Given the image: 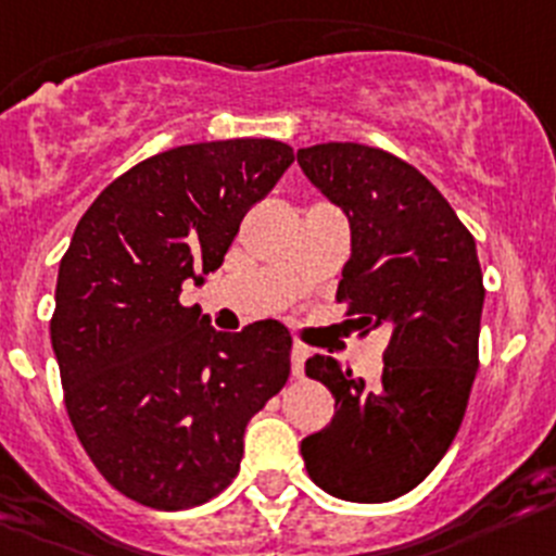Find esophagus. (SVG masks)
Instances as JSON below:
<instances>
[{
  "instance_id": "34e87169",
  "label": "esophagus",
  "mask_w": 556,
  "mask_h": 556,
  "mask_svg": "<svg viewBox=\"0 0 556 556\" xmlns=\"http://www.w3.org/2000/svg\"><path fill=\"white\" fill-rule=\"evenodd\" d=\"M305 358H308V348H305V344H294L292 348V375L294 378H303Z\"/></svg>"
}]
</instances>
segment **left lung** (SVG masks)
<instances>
[{
	"label": "left lung",
	"instance_id": "obj_1",
	"mask_svg": "<svg viewBox=\"0 0 556 556\" xmlns=\"http://www.w3.org/2000/svg\"><path fill=\"white\" fill-rule=\"evenodd\" d=\"M298 162L350 220L353 253L336 300L364 333L391 330L383 378L371 389L330 355L305 361L336 414L300 452L330 496L391 502L430 475L460 430L480 369L477 244L446 198L389 151L323 142L300 149Z\"/></svg>",
	"mask_w": 556,
	"mask_h": 556
}]
</instances>
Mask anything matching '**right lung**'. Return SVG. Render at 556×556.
Here are the masks:
<instances>
[{
  "instance_id": "obj_1",
  "label": "right lung",
  "mask_w": 556,
  "mask_h": 556,
  "mask_svg": "<svg viewBox=\"0 0 556 556\" xmlns=\"http://www.w3.org/2000/svg\"><path fill=\"white\" fill-rule=\"evenodd\" d=\"M292 162L287 142L253 137L162 151L90 203L60 262L52 348L65 410L101 477L146 507L217 496L251 416L289 380L281 323L220 333L178 294L220 267L244 212Z\"/></svg>"
}]
</instances>
